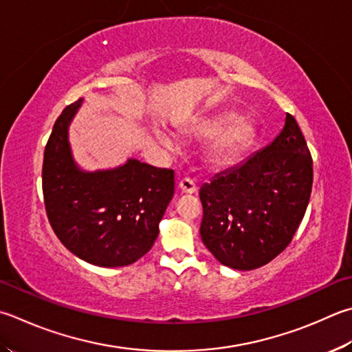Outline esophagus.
<instances>
[{"mask_svg": "<svg viewBox=\"0 0 352 352\" xmlns=\"http://www.w3.org/2000/svg\"><path fill=\"white\" fill-rule=\"evenodd\" d=\"M179 190H181L185 195H195L197 191L196 184L188 177H184L182 181H179Z\"/></svg>", "mask_w": 352, "mask_h": 352, "instance_id": "1", "label": "esophagus"}]
</instances>
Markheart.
Segmentation results:
<instances>
[{"label":"heart","instance_id":"b5f03b06","mask_svg":"<svg viewBox=\"0 0 352 352\" xmlns=\"http://www.w3.org/2000/svg\"><path fill=\"white\" fill-rule=\"evenodd\" d=\"M177 129L185 136L208 138L204 145L202 157L211 168H223L234 164L256 139L254 125L247 118L237 116L233 111L191 119L177 125ZM157 138L165 147H175V139L165 131H159Z\"/></svg>","mask_w":352,"mask_h":352}]
</instances>
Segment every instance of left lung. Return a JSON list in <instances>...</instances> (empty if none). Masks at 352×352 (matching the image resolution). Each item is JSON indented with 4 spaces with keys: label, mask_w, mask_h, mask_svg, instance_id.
I'll list each match as a JSON object with an SVG mask.
<instances>
[{
    "label": "left lung",
    "mask_w": 352,
    "mask_h": 352,
    "mask_svg": "<svg viewBox=\"0 0 352 352\" xmlns=\"http://www.w3.org/2000/svg\"><path fill=\"white\" fill-rule=\"evenodd\" d=\"M311 187L313 159L287 113L273 142L201 187L202 242L225 267L250 271L267 265L299 228Z\"/></svg>",
    "instance_id": "left-lung-1"
}]
</instances>
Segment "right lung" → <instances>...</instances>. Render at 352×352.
I'll list each match as a JSON object with an SVG mask.
<instances>
[{"label":"right lung","mask_w":352,"mask_h":352,"mask_svg":"<svg viewBox=\"0 0 352 352\" xmlns=\"http://www.w3.org/2000/svg\"><path fill=\"white\" fill-rule=\"evenodd\" d=\"M82 101L63 110L45 145V211L59 241L76 257L96 267H125L153 247L175 193V171L131 157L115 168L82 170L69 141Z\"/></svg>","instance_id":"add662e5"}]
</instances>
